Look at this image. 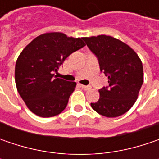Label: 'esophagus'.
<instances>
[{"instance_id": "34e87169", "label": "esophagus", "mask_w": 159, "mask_h": 159, "mask_svg": "<svg viewBox=\"0 0 159 159\" xmlns=\"http://www.w3.org/2000/svg\"><path fill=\"white\" fill-rule=\"evenodd\" d=\"M80 87H81L84 90H89V89H91L89 86H85V85H80Z\"/></svg>"}]
</instances>
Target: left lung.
I'll return each mask as SVG.
<instances>
[{"label":"left lung","instance_id":"8db88e82","mask_svg":"<svg viewBox=\"0 0 159 159\" xmlns=\"http://www.w3.org/2000/svg\"><path fill=\"white\" fill-rule=\"evenodd\" d=\"M83 40L96 56L100 70L109 80V86L99 90L100 98L91 102V107L108 118L123 115L137 100L143 83L141 59L128 45L111 36L98 35Z\"/></svg>","mask_w":159,"mask_h":159}]
</instances>
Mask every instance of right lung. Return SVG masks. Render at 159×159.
<instances>
[{"instance_id": "obj_1", "label": "right lung", "mask_w": 159, "mask_h": 159, "mask_svg": "<svg viewBox=\"0 0 159 159\" xmlns=\"http://www.w3.org/2000/svg\"><path fill=\"white\" fill-rule=\"evenodd\" d=\"M85 45L82 38L56 32L36 37L23 49L16 63L15 81L32 112L49 118L65 109L76 82L57 78L54 72L71 53Z\"/></svg>"}]
</instances>
